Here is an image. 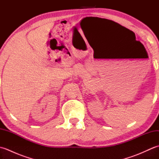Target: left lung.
Wrapping results in <instances>:
<instances>
[{"label":"left lung","mask_w":159,"mask_h":159,"mask_svg":"<svg viewBox=\"0 0 159 159\" xmlns=\"http://www.w3.org/2000/svg\"><path fill=\"white\" fill-rule=\"evenodd\" d=\"M111 22H113V21H111Z\"/></svg>","instance_id":"1"}]
</instances>
